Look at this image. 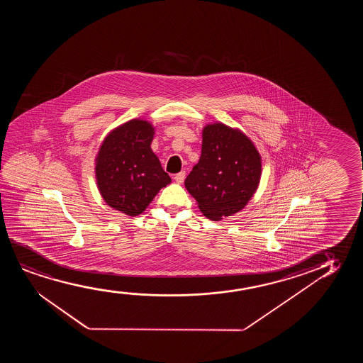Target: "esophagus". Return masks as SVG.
Returning a JSON list of instances; mask_svg holds the SVG:
<instances>
[{
    "label": "esophagus",
    "instance_id": "obj_1",
    "mask_svg": "<svg viewBox=\"0 0 363 363\" xmlns=\"http://www.w3.org/2000/svg\"><path fill=\"white\" fill-rule=\"evenodd\" d=\"M184 177H186V174H184V171H181L177 174H174V181L177 182V184H182L184 181Z\"/></svg>",
    "mask_w": 363,
    "mask_h": 363
}]
</instances>
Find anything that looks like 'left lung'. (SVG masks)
Listing matches in <instances>:
<instances>
[{
	"instance_id": "8db88e82",
	"label": "left lung",
	"mask_w": 363,
	"mask_h": 363,
	"mask_svg": "<svg viewBox=\"0 0 363 363\" xmlns=\"http://www.w3.org/2000/svg\"><path fill=\"white\" fill-rule=\"evenodd\" d=\"M262 157L253 141L223 123L202 130V152L184 181L207 218L220 220L238 213L257 192Z\"/></svg>"
}]
</instances>
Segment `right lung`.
<instances>
[{
	"instance_id": "1",
	"label": "right lung",
	"mask_w": 363,
	"mask_h": 363,
	"mask_svg": "<svg viewBox=\"0 0 363 363\" xmlns=\"http://www.w3.org/2000/svg\"><path fill=\"white\" fill-rule=\"evenodd\" d=\"M154 135L147 120H129L105 136L95 157V179L105 203L129 217L143 213L171 184L151 149Z\"/></svg>"
}]
</instances>
